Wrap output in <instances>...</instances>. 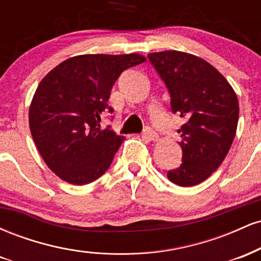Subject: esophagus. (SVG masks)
<instances>
[{
  "label": "esophagus",
  "instance_id": "esophagus-1",
  "mask_svg": "<svg viewBox=\"0 0 261 261\" xmlns=\"http://www.w3.org/2000/svg\"><path fill=\"white\" fill-rule=\"evenodd\" d=\"M142 139H145L146 141H148V142H152V141H153V142H154V141L158 140V136H157V134H155L153 130H151V128L147 127L145 131H143Z\"/></svg>",
  "mask_w": 261,
  "mask_h": 261
}]
</instances>
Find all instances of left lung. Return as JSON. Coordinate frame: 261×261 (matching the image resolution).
<instances>
[{
	"mask_svg": "<svg viewBox=\"0 0 261 261\" xmlns=\"http://www.w3.org/2000/svg\"><path fill=\"white\" fill-rule=\"evenodd\" d=\"M170 94L179 128L182 163L167 176L180 187L206 180L221 166L234 140L239 104L234 89L211 64L178 50L148 54Z\"/></svg>",
	"mask_w": 261,
	"mask_h": 261,
	"instance_id": "obj_1",
	"label": "left lung"
}]
</instances>
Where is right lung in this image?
Masks as SVG:
<instances>
[{
  "mask_svg": "<svg viewBox=\"0 0 261 261\" xmlns=\"http://www.w3.org/2000/svg\"><path fill=\"white\" fill-rule=\"evenodd\" d=\"M146 61L141 54H89L70 58L39 83L29 107V127L39 153L60 179L86 185L100 178L124 141L101 127V114L120 73Z\"/></svg>",
  "mask_w": 261,
  "mask_h": 261,
  "instance_id": "add662e5",
  "label": "right lung"
}]
</instances>
